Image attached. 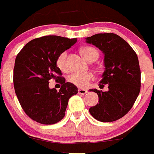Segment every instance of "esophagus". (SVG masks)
<instances>
[{
  "label": "esophagus",
  "instance_id": "obj_1",
  "mask_svg": "<svg viewBox=\"0 0 154 154\" xmlns=\"http://www.w3.org/2000/svg\"><path fill=\"white\" fill-rule=\"evenodd\" d=\"M88 92L87 90H85V89H82V88H79L78 90V93L79 94H86Z\"/></svg>",
  "mask_w": 154,
  "mask_h": 154
}]
</instances>
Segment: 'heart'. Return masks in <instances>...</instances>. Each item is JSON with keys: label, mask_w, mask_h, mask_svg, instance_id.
<instances>
[{"label": "heart", "mask_w": 154, "mask_h": 154, "mask_svg": "<svg viewBox=\"0 0 154 154\" xmlns=\"http://www.w3.org/2000/svg\"><path fill=\"white\" fill-rule=\"evenodd\" d=\"M81 53L85 58L88 61H95L99 57V52L96 48L91 46L84 47L81 49ZM67 53L66 51L61 53L57 59V66L62 72L68 71V65L66 62ZM94 79L92 72H73L68 76V82L79 88H85Z\"/></svg>", "instance_id": "b5f03b06"}]
</instances>
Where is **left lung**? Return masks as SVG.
<instances>
[{"label": "left lung", "mask_w": 154, "mask_h": 154, "mask_svg": "<svg viewBox=\"0 0 154 154\" xmlns=\"http://www.w3.org/2000/svg\"><path fill=\"white\" fill-rule=\"evenodd\" d=\"M104 54L105 70L100 84L108 91L90 89L99 101L89 109L92 116L103 122H113L125 115L134 105L140 90V69L135 51L123 38L113 33L96 34L86 38Z\"/></svg>", "instance_id": "obj_1"}]
</instances>
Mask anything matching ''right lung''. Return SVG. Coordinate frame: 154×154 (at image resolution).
<instances>
[{
  "mask_svg": "<svg viewBox=\"0 0 154 154\" xmlns=\"http://www.w3.org/2000/svg\"><path fill=\"white\" fill-rule=\"evenodd\" d=\"M76 38L48 35L30 41L17 54L14 85L26 115L38 123L52 125L65 116L69 99L78 88L66 82L56 61L61 53L76 43ZM61 85L60 91L49 88L51 79Z\"/></svg>",
  "mask_w": 154,
  "mask_h": 154,
  "instance_id": "right-lung-1",
  "label": "right lung"
}]
</instances>
